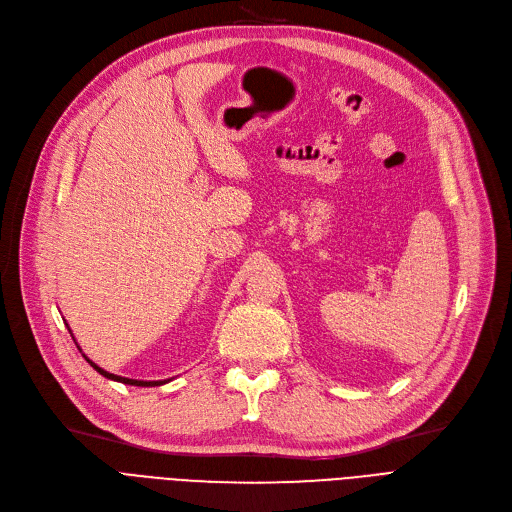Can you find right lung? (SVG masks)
<instances>
[{
    "label": "right lung",
    "mask_w": 512,
    "mask_h": 512,
    "mask_svg": "<svg viewBox=\"0 0 512 512\" xmlns=\"http://www.w3.org/2000/svg\"><path fill=\"white\" fill-rule=\"evenodd\" d=\"M85 357V355H83ZM87 359V357H85ZM87 363H91V367L95 369V371H99L103 378H107V380H114V382H122V384H130V386H161V384H168L170 380H164V382H143V380H130V378H122V375H114V373H107L105 369H101L99 365H95L91 359H87Z\"/></svg>",
    "instance_id": "obj_1"
}]
</instances>
